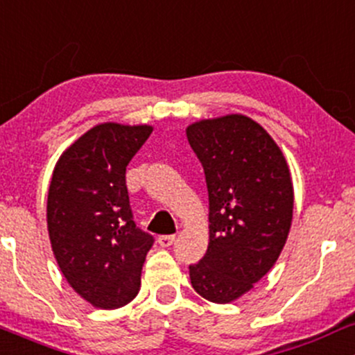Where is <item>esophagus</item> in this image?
I'll use <instances>...</instances> for the list:
<instances>
[{
  "mask_svg": "<svg viewBox=\"0 0 355 355\" xmlns=\"http://www.w3.org/2000/svg\"><path fill=\"white\" fill-rule=\"evenodd\" d=\"M174 240H176V236H174V234H162V236L157 238V243H159V246H162V248H167V246L173 245Z\"/></svg>",
  "mask_w": 355,
  "mask_h": 355,
  "instance_id": "1",
  "label": "esophagus"
}]
</instances>
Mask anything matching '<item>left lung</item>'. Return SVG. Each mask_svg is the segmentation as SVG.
Returning <instances> with one entry per match:
<instances>
[{
	"label": "left lung",
	"instance_id": "obj_1",
	"mask_svg": "<svg viewBox=\"0 0 355 355\" xmlns=\"http://www.w3.org/2000/svg\"><path fill=\"white\" fill-rule=\"evenodd\" d=\"M205 167L209 198L208 252L189 266L191 285L213 304L245 295L277 263L293 216L286 159L253 119L228 114L186 127Z\"/></svg>",
	"mask_w": 355,
	"mask_h": 355
}]
</instances>
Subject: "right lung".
I'll list each match as a JSON object with an SVG mask.
<instances>
[{"mask_svg":"<svg viewBox=\"0 0 355 355\" xmlns=\"http://www.w3.org/2000/svg\"><path fill=\"white\" fill-rule=\"evenodd\" d=\"M153 125L97 124L62 153L51 176L46 225L65 280L97 309L134 300L153 236L135 226L125 167Z\"/></svg>","mask_w":355,"mask_h":355,"instance_id":"1","label":"right lung"}]
</instances>
